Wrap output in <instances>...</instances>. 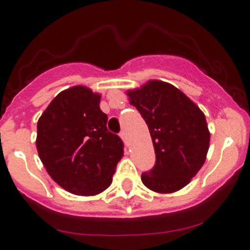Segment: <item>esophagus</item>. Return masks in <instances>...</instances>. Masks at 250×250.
Instances as JSON below:
<instances>
[{
    "label": "esophagus",
    "instance_id": "34e87169",
    "mask_svg": "<svg viewBox=\"0 0 250 250\" xmlns=\"http://www.w3.org/2000/svg\"><path fill=\"white\" fill-rule=\"evenodd\" d=\"M120 137H121V139L123 140V143H125V144H127V145H128V138H127V134H125V130H123V132H121Z\"/></svg>",
    "mask_w": 250,
    "mask_h": 250
}]
</instances>
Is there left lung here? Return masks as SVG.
<instances>
[{"label": "left lung", "mask_w": 250, "mask_h": 250, "mask_svg": "<svg viewBox=\"0 0 250 250\" xmlns=\"http://www.w3.org/2000/svg\"><path fill=\"white\" fill-rule=\"evenodd\" d=\"M127 96L146 122L156 154L154 168L142 174V182L161 194L182 189L207 160L210 132L204 112L176 86L156 79Z\"/></svg>", "instance_id": "8db88e82"}]
</instances>
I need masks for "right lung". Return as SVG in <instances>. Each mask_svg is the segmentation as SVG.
I'll use <instances>...</instances> for the list:
<instances>
[{"instance_id":"1","label":"right lung","mask_w":250,"mask_h":250,"mask_svg":"<svg viewBox=\"0 0 250 250\" xmlns=\"http://www.w3.org/2000/svg\"><path fill=\"white\" fill-rule=\"evenodd\" d=\"M101 95L76 85L61 91L38 121L36 149L51 178L76 195L100 194L112 183L123 143L107 130Z\"/></svg>"}]
</instances>
